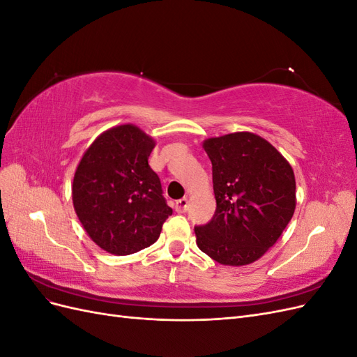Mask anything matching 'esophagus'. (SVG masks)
I'll list each match as a JSON object with an SVG mask.
<instances>
[{
	"instance_id": "esophagus-1",
	"label": "esophagus",
	"mask_w": 357,
	"mask_h": 357,
	"mask_svg": "<svg viewBox=\"0 0 357 357\" xmlns=\"http://www.w3.org/2000/svg\"><path fill=\"white\" fill-rule=\"evenodd\" d=\"M188 207H189V201L188 198H181L176 202V211L177 213H186L188 211Z\"/></svg>"
}]
</instances>
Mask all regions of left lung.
<instances>
[{"mask_svg": "<svg viewBox=\"0 0 357 357\" xmlns=\"http://www.w3.org/2000/svg\"><path fill=\"white\" fill-rule=\"evenodd\" d=\"M213 165V219L195 226L199 250L222 265L262 257L286 229L296 207L295 174L265 138L234 132L205 139Z\"/></svg>", "mask_w": 357, "mask_h": 357, "instance_id": "1", "label": "left lung"}]
</instances>
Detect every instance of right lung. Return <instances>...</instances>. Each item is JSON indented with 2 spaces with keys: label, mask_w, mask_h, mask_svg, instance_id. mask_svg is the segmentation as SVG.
Returning a JSON list of instances; mask_svg holds the SVG:
<instances>
[{
  "label": "right lung",
  "mask_w": 357,
  "mask_h": 357,
  "mask_svg": "<svg viewBox=\"0 0 357 357\" xmlns=\"http://www.w3.org/2000/svg\"><path fill=\"white\" fill-rule=\"evenodd\" d=\"M155 144L138 126L119 125L95 139L75 169V214L92 241L112 255L152 245L172 214L147 162Z\"/></svg>",
  "instance_id": "1"
}]
</instances>
